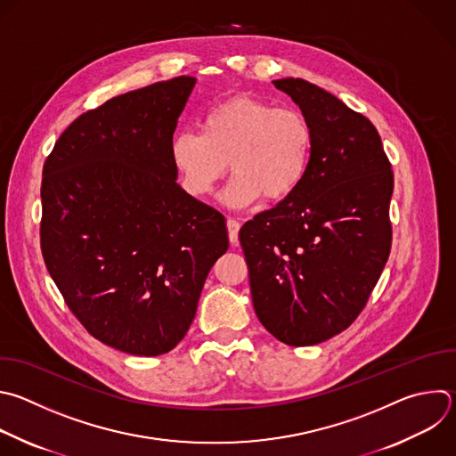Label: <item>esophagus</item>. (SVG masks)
<instances>
[{"mask_svg": "<svg viewBox=\"0 0 456 456\" xmlns=\"http://www.w3.org/2000/svg\"><path fill=\"white\" fill-rule=\"evenodd\" d=\"M227 231H229V241H231V245H238V243H240V240H238L240 222L229 218V220H227Z\"/></svg>", "mask_w": 456, "mask_h": 456, "instance_id": "1", "label": "esophagus"}]
</instances>
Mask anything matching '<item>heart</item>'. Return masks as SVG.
<instances>
[{
  "label": "heart",
  "instance_id": "obj_1",
  "mask_svg": "<svg viewBox=\"0 0 456 456\" xmlns=\"http://www.w3.org/2000/svg\"><path fill=\"white\" fill-rule=\"evenodd\" d=\"M170 156L195 197L211 195L231 161L234 177L224 202L240 209L261 195L281 200L302 184L312 165L314 128L298 109L236 94L204 112L200 132H177Z\"/></svg>",
  "mask_w": 456,
  "mask_h": 456
}]
</instances>
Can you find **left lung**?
Segmentation results:
<instances>
[{"mask_svg":"<svg viewBox=\"0 0 456 456\" xmlns=\"http://www.w3.org/2000/svg\"><path fill=\"white\" fill-rule=\"evenodd\" d=\"M314 128L302 184L240 229L259 322L282 344L330 340L351 326L390 254L394 174L376 126L302 78L273 80Z\"/></svg>","mask_w":456,"mask_h":456,"instance_id":"8db88e82","label":"left lung"}]
</instances>
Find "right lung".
Instances as JSON below:
<instances>
[{"label":"right lung","instance_id":"1","mask_svg":"<svg viewBox=\"0 0 456 456\" xmlns=\"http://www.w3.org/2000/svg\"><path fill=\"white\" fill-rule=\"evenodd\" d=\"M195 84L156 82L84 112L43 168L46 268L82 326L126 354L159 356L184 338L229 248L225 218L177 184L170 156Z\"/></svg>","mask_w":456,"mask_h":456}]
</instances>
